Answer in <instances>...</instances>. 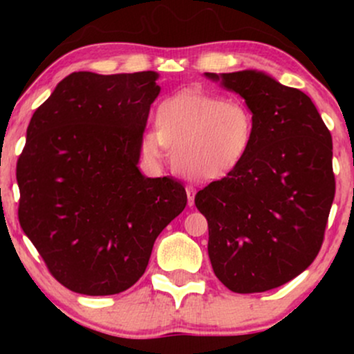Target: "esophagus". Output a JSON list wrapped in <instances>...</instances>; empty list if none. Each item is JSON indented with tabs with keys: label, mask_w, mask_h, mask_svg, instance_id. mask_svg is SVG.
<instances>
[{
	"label": "esophagus",
	"mask_w": 354,
	"mask_h": 354,
	"mask_svg": "<svg viewBox=\"0 0 354 354\" xmlns=\"http://www.w3.org/2000/svg\"><path fill=\"white\" fill-rule=\"evenodd\" d=\"M186 194H188V205L193 206L194 205V194H196L194 186H191V185L186 186Z\"/></svg>",
	"instance_id": "esophagus-1"
}]
</instances>
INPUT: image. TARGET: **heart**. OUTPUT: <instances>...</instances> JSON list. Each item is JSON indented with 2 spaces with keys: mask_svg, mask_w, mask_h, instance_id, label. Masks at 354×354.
Segmentation results:
<instances>
[{
  "mask_svg": "<svg viewBox=\"0 0 354 354\" xmlns=\"http://www.w3.org/2000/svg\"><path fill=\"white\" fill-rule=\"evenodd\" d=\"M154 129L141 136L146 160L161 161L168 146L181 174L214 181L234 171L251 151L256 116L239 98L185 89L158 104Z\"/></svg>",
  "mask_w": 354,
  "mask_h": 354,
  "instance_id": "b5f03b06",
  "label": "heart"
}]
</instances>
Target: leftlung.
Returning <instances> with one entry per match:
<instances>
[{"label":"left lung","mask_w":354,"mask_h":354,"mask_svg":"<svg viewBox=\"0 0 354 354\" xmlns=\"http://www.w3.org/2000/svg\"><path fill=\"white\" fill-rule=\"evenodd\" d=\"M256 116L251 151L228 176L198 191L216 278L234 293L291 281L323 245L335 200L333 141L310 96L256 70L205 73Z\"/></svg>","instance_id":"left-lung-1"}]
</instances>
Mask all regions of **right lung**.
I'll list each match as a JSON object with an SVG mask.
<instances>
[{"label":"right lung","mask_w":354,"mask_h":354,"mask_svg":"<svg viewBox=\"0 0 354 354\" xmlns=\"http://www.w3.org/2000/svg\"><path fill=\"white\" fill-rule=\"evenodd\" d=\"M158 73H71L35 111L16 165L19 225L68 290L116 295L145 273L185 209L173 178L138 168Z\"/></svg>","instance_id":"1"}]
</instances>
